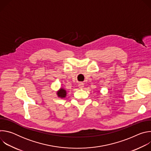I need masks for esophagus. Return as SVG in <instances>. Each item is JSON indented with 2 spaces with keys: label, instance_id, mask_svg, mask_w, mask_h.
Segmentation results:
<instances>
[{
  "label": "esophagus",
  "instance_id": "1",
  "mask_svg": "<svg viewBox=\"0 0 151 151\" xmlns=\"http://www.w3.org/2000/svg\"><path fill=\"white\" fill-rule=\"evenodd\" d=\"M78 86L79 88H82L83 87H84V83H82V82H80L79 84H78Z\"/></svg>",
  "mask_w": 151,
  "mask_h": 151
}]
</instances>
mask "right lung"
I'll use <instances>...</instances> for the list:
<instances>
[{
  "instance_id": "add662e5",
  "label": "right lung",
  "mask_w": 151,
  "mask_h": 151,
  "mask_svg": "<svg viewBox=\"0 0 151 151\" xmlns=\"http://www.w3.org/2000/svg\"><path fill=\"white\" fill-rule=\"evenodd\" d=\"M57 95L58 97H60L61 98L63 97H65L66 96V90H64L63 88H61L58 92H57Z\"/></svg>"
}]
</instances>
